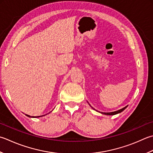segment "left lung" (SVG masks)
Instances as JSON below:
<instances>
[{"label":"left lung","instance_id":"left-lung-1","mask_svg":"<svg viewBox=\"0 0 153 153\" xmlns=\"http://www.w3.org/2000/svg\"><path fill=\"white\" fill-rule=\"evenodd\" d=\"M91 106V105H90ZM127 106H126V107H123V108H122V109H119V110H118V111H113V112H110V113H103V112H100L101 113H102V114H104V115H116V114H118V113H120L121 112H122L123 111H124L125 109L127 108ZM91 108L92 109H94L93 108V107H91Z\"/></svg>","mask_w":153,"mask_h":153}]
</instances>
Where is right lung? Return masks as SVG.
<instances>
[{"instance_id":"add662e5","label":"right lung","mask_w":153,"mask_h":153,"mask_svg":"<svg viewBox=\"0 0 153 153\" xmlns=\"http://www.w3.org/2000/svg\"><path fill=\"white\" fill-rule=\"evenodd\" d=\"M27 117H30V115H26ZM42 116H44V115H41V116H37V117H34L33 116L32 117L33 118H36V117H42Z\"/></svg>"}]
</instances>
